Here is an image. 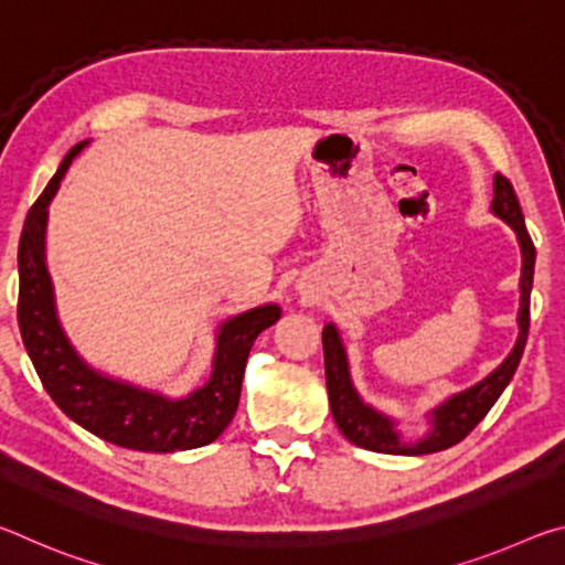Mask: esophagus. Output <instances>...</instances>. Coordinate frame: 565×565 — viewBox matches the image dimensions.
Instances as JSON below:
<instances>
[{"label": "esophagus", "instance_id": "esophagus-1", "mask_svg": "<svg viewBox=\"0 0 565 565\" xmlns=\"http://www.w3.org/2000/svg\"><path fill=\"white\" fill-rule=\"evenodd\" d=\"M299 294H301V301H311V299H313V296H311L309 291H303V289H301Z\"/></svg>", "mask_w": 565, "mask_h": 565}]
</instances>
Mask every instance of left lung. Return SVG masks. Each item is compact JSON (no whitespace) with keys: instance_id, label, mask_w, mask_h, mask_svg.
I'll return each mask as SVG.
<instances>
[{"instance_id":"1","label":"left lung","mask_w":565,"mask_h":565,"mask_svg":"<svg viewBox=\"0 0 565 565\" xmlns=\"http://www.w3.org/2000/svg\"><path fill=\"white\" fill-rule=\"evenodd\" d=\"M491 212L513 228L521 246V299L519 317H515V323H519V339H515L511 353L489 376L478 381V384L458 391V394L448 396L431 411H426L428 431L424 436L408 438L398 428V418L384 414V411L374 408L361 398L356 386H353L349 353L347 347H343L337 323H327V327H323V366H327L329 404L339 431L347 436L351 444L366 448V451L391 456H424L444 451V448H451L458 441H463V438L481 424L483 416L489 414L491 406L503 394V388L511 384V379L523 356L525 339H529L535 248L529 232H525L523 212L519 199H515L511 181L501 174L493 177Z\"/></svg>"}]
</instances>
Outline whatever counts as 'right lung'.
<instances>
[{
  "label": "right lung",
  "instance_id": "right-lung-1",
  "mask_svg": "<svg viewBox=\"0 0 565 565\" xmlns=\"http://www.w3.org/2000/svg\"><path fill=\"white\" fill-rule=\"evenodd\" d=\"M87 147L89 139L79 141L62 159L44 194L26 214L19 238L17 317L24 349L54 404L104 441L145 454H174L212 444L236 414L248 351L264 329L279 321L281 306H254L218 323L212 374L186 396H167L89 366L62 329L46 269L50 204L72 161Z\"/></svg>",
  "mask_w": 565,
  "mask_h": 565
}]
</instances>
